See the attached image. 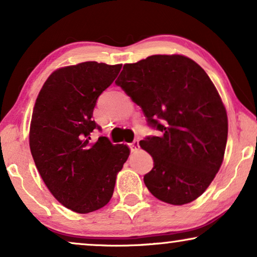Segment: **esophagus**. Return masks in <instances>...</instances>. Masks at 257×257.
<instances>
[{"instance_id": "1", "label": "esophagus", "mask_w": 257, "mask_h": 257, "mask_svg": "<svg viewBox=\"0 0 257 257\" xmlns=\"http://www.w3.org/2000/svg\"><path fill=\"white\" fill-rule=\"evenodd\" d=\"M130 149H131L132 152H136V151L139 150V140H135V142L130 144Z\"/></svg>"}]
</instances>
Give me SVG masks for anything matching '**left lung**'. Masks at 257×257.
<instances>
[{
  "label": "left lung",
  "mask_w": 257,
  "mask_h": 257,
  "mask_svg": "<svg viewBox=\"0 0 257 257\" xmlns=\"http://www.w3.org/2000/svg\"><path fill=\"white\" fill-rule=\"evenodd\" d=\"M115 84L161 132L139 143L154 163L146 187L170 205L194 201L219 172L228 136L226 107L208 75L186 56L153 55L125 64Z\"/></svg>",
  "instance_id": "obj_1"
}]
</instances>
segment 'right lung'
Masks as SVG:
<instances>
[{
  "instance_id": "add662e5",
  "label": "right lung",
  "mask_w": 257,
  "mask_h": 257,
  "mask_svg": "<svg viewBox=\"0 0 257 257\" xmlns=\"http://www.w3.org/2000/svg\"><path fill=\"white\" fill-rule=\"evenodd\" d=\"M121 64L84 62L57 69L35 103L29 145L35 165L51 194L79 214L110 201L118 172L130 156L124 144L106 137L91 142L99 128L92 120L98 97L113 83Z\"/></svg>"
}]
</instances>
